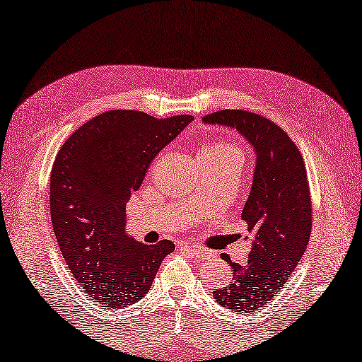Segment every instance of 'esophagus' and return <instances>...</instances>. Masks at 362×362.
Returning a JSON list of instances; mask_svg holds the SVG:
<instances>
[{"label":"esophagus","instance_id":"esophagus-1","mask_svg":"<svg viewBox=\"0 0 362 362\" xmlns=\"http://www.w3.org/2000/svg\"><path fill=\"white\" fill-rule=\"evenodd\" d=\"M185 250L191 252V255H192L194 257L202 259V261H205V259H208V251H206V250H202V248H199V246L185 245Z\"/></svg>","mask_w":362,"mask_h":362}]
</instances>
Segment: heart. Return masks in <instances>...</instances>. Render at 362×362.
I'll return each mask as SVG.
<instances>
[{
  "mask_svg": "<svg viewBox=\"0 0 362 362\" xmlns=\"http://www.w3.org/2000/svg\"><path fill=\"white\" fill-rule=\"evenodd\" d=\"M200 157H219V158H240L242 160V151L237 144L230 141H216L205 146L200 151Z\"/></svg>",
  "mask_w": 362,
  "mask_h": 362,
  "instance_id": "1",
  "label": "heart"
}]
</instances>
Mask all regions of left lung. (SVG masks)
Returning <instances> with one entry per match:
<instances>
[{
	"instance_id": "obj_1",
	"label": "left lung",
	"mask_w": 362,
	"mask_h": 362,
	"mask_svg": "<svg viewBox=\"0 0 362 362\" xmlns=\"http://www.w3.org/2000/svg\"><path fill=\"white\" fill-rule=\"evenodd\" d=\"M202 120L237 130L255 151V176L242 211L250 235L248 261L240 265L223 256L233 274L213 297L232 312H257L280 294L307 250L312 200L305 163L288 133L259 114L223 110Z\"/></svg>"
}]
</instances>
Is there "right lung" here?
I'll use <instances>...</instances> for the list:
<instances>
[{
	"label": "right lung",
	"mask_w": 362,
	"mask_h": 362,
	"mask_svg": "<svg viewBox=\"0 0 362 362\" xmlns=\"http://www.w3.org/2000/svg\"><path fill=\"white\" fill-rule=\"evenodd\" d=\"M192 116L156 119L106 111L79 127L50 173V218L66 267L100 305L122 308L148 293L175 245H144L125 230V205L146 170Z\"/></svg>",
	"instance_id": "1"
}]
</instances>
